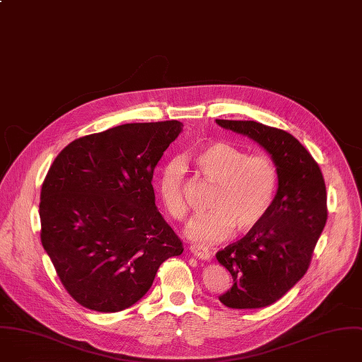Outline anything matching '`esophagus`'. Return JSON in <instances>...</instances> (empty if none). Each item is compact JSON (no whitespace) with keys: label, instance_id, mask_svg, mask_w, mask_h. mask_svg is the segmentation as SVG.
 Instances as JSON below:
<instances>
[{"label":"esophagus","instance_id":"esophagus-1","mask_svg":"<svg viewBox=\"0 0 362 362\" xmlns=\"http://www.w3.org/2000/svg\"><path fill=\"white\" fill-rule=\"evenodd\" d=\"M189 250H190V253H192L194 257H197V259H200V260H210V259H211L210 250H209L207 247H204V246L192 245V246L189 247Z\"/></svg>","mask_w":362,"mask_h":362}]
</instances>
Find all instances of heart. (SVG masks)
I'll return each mask as SVG.
<instances>
[{
    "mask_svg": "<svg viewBox=\"0 0 362 362\" xmlns=\"http://www.w3.org/2000/svg\"><path fill=\"white\" fill-rule=\"evenodd\" d=\"M203 177L211 183L210 209L196 214L186 234L193 242L210 245L227 238L234 227L249 231L260 224L273 207L279 190V168L264 153L249 155L226 142H213L193 155ZM160 197L168 213L185 220L189 213L185 196V168L180 160H169L159 182Z\"/></svg>",
    "mask_w": 362,
    "mask_h": 362,
    "instance_id": "1",
    "label": "heart"
}]
</instances>
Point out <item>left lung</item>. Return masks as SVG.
Wrapping results in <instances>:
<instances>
[{"label":"left lung","mask_w":362,"mask_h":362,"mask_svg":"<svg viewBox=\"0 0 362 362\" xmlns=\"http://www.w3.org/2000/svg\"><path fill=\"white\" fill-rule=\"evenodd\" d=\"M260 144L279 168V190L264 220L216 253L231 277L218 300L228 308H262L280 300L310 267L327 221V190L318 163L288 132L255 120L216 119Z\"/></svg>","instance_id":"left-lung-1"}]
</instances>
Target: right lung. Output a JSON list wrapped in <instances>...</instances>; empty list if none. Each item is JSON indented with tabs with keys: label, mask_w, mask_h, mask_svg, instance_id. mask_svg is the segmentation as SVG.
Listing matches in <instances>:
<instances>
[{
	"label": "right lung",
	"mask_w": 362,
	"mask_h": 362,
	"mask_svg": "<svg viewBox=\"0 0 362 362\" xmlns=\"http://www.w3.org/2000/svg\"><path fill=\"white\" fill-rule=\"evenodd\" d=\"M177 120L127 124L75 139L41 189V242L68 294L99 313L122 311L183 253L155 204L153 170L179 136Z\"/></svg>",
	"instance_id": "1"
}]
</instances>
